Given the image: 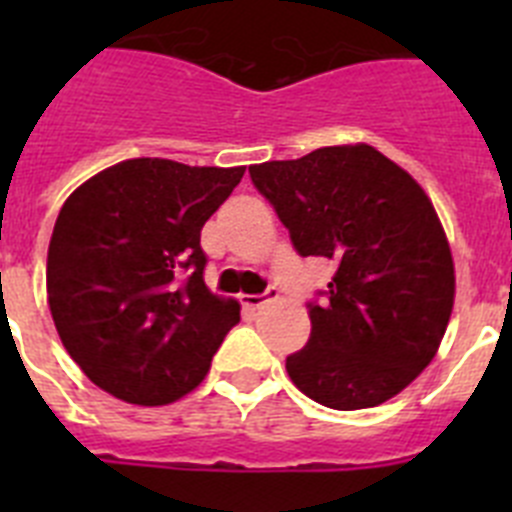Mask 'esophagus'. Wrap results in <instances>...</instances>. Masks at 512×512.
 Returning <instances> with one entry per match:
<instances>
[{"label": "esophagus", "instance_id": "34e87169", "mask_svg": "<svg viewBox=\"0 0 512 512\" xmlns=\"http://www.w3.org/2000/svg\"><path fill=\"white\" fill-rule=\"evenodd\" d=\"M274 295H277V289H266L264 295H246L241 302L246 310H259V307H264Z\"/></svg>", "mask_w": 512, "mask_h": 512}]
</instances>
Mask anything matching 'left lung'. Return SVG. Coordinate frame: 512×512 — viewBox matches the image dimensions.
<instances>
[{"label": "left lung", "mask_w": 512, "mask_h": 512, "mask_svg": "<svg viewBox=\"0 0 512 512\" xmlns=\"http://www.w3.org/2000/svg\"><path fill=\"white\" fill-rule=\"evenodd\" d=\"M300 256L336 261L307 302L310 341L287 374L310 400L364 410L431 364L454 307V261L428 194L372 146H328L248 166Z\"/></svg>", "instance_id": "left-lung-1"}]
</instances>
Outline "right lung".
<instances>
[{"mask_svg":"<svg viewBox=\"0 0 512 512\" xmlns=\"http://www.w3.org/2000/svg\"><path fill=\"white\" fill-rule=\"evenodd\" d=\"M243 171L130 158L63 202L48 305L71 359L117 400L153 408L192 392L241 320L207 289L200 230Z\"/></svg>","mask_w":512,"mask_h":512,"instance_id":"obj_1","label":"right lung"}]
</instances>
